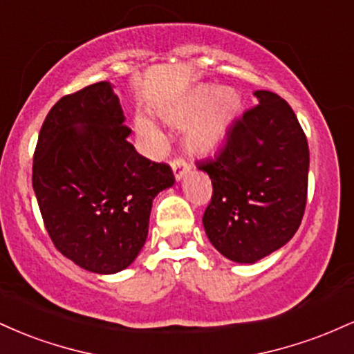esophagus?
<instances>
[{"mask_svg": "<svg viewBox=\"0 0 354 354\" xmlns=\"http://www.w3.org/2000/svg\"><path fill=\"white\" fill-rule=\"evenodd\" d=\"M171 168H173V174H174V178H176V181L183 180V178H185L191 169L189 165L186 163L185 160H181V158H176V160L171 161Z\"/></svg>", "mask_w": 354, "mask_h": 354, "instance_id": "34e87169", "label": "esophagus"}]
</instances>
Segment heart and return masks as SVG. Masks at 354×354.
<instances>
[{"instance_id":"b5f03b06","label":"heart","mask_w":354,"mask_h":354,"mask_svg":"<svg viewBox=\"0 0 354 354\" xmlns=\"http://www.w3.org/2000/svg\"><path fill=\"white\" fill-rule=\"evenodd\" d=\"M241 106V96L234 88L200 84L161 109V118L173 126H183L191 120L185 131L186 148L194 154H209L226 140ZM135 126L145 141H160V133L148 118H138Z\"/></svg>"}]
</instances>
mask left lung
I'll return each instance as SVG.
<instances>
[{
	"label": "left lung",
	"mask_w": 354,
	"mask_h": 354,
	"mask_svg": "<svg viewBox=\"0 0 354 354\" xmlns=\"http://www.w3.org/2000/svg\"><path fill=\"white\" fill-rule=\"evenodd\" d=\"M258 106L233 124L208 173L213 196L203 216L206 236L225 258L253 265L286 245L306 206L310 149L281 96L254 91Z\"/></svg>",
	"instance_id": "obj_1"
}]
</instances>
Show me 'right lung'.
<instances>
[{
	"instance_id": "1",
	"label": "right lung",
	"mask_w": 354,
	"mask_h": 354,
	"mask_svg": "<svg viewBox=\"0 0 354 354\" xmlns=\"http://www.w3.org/2000/svg\"><path fill=\"white\" fill-rule=\"evenodd\" d=\"M109 81L63 96L48 113L33 160V189L61 254L98 274L123 271L148 236L149 213L174 176L128 141Z\"/></svg>"
}]
</instances>
